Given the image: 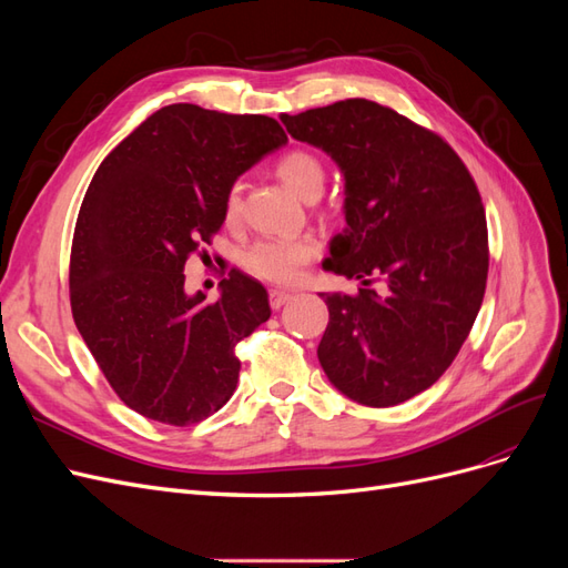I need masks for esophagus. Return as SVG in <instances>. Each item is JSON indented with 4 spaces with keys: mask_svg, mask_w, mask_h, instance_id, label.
Here are the masks:
<instances>
[{
    "mask_svg": "<svg viewBox=\"0 0 568 568\" xmlns=\"http://www.w3.org/2000/svg\"><path fill=\"white\" fill-rule=\"evenodd\" d=\"M291 298H294V294H291V291H282V288H272V291H270V305H272V311H280V307L286 305Z\"/></svg>",
    "mask_w": 568,
    "mask_h": 568,
    "instance_id": "34e87169",
    "label": "esophagus"
}]
</instances>
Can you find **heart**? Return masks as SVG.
I'll return each instance as SVG.
<instances>
[{
	"instance_id": "heart-1",
	"label": "heart",
	"mask_w": 568,
	"mask_h": 568,
	"mask_svg": "<svg viewBox=\"0 0 568 568\" xmlns=\"http://www.w3.org/2000/svg\"><path fill=\"white\" fill-rule=\"evenodd\" d=\"M280 180L301 199L313 201L322 194L324 163L313 151L291 149L277 161ZM222 215L236 222L242 215V186L232 184L222 201ZM320 255V244L313 236H265L253 242L242 253V265L253 277L272 284H294L301 280L303 267Z\"/></svg>"
}]
</instances>
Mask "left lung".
Segmentation results:
<instances>
[{
  "label": "left lung",
  "instance_id": "left-lung-1",
  "mask_svg": "<svg viewBox=\"0 0 568 568\" xmlns=\"http://www.w3.org/2000/svg\"><path fill=\"white\" fill-rule=\"evenodd\" d=\"M282 123L343 170L348 230L324 270L363 280L357 294H320L322 369L359 405L415 398L453 365L486 294L488 225L469 168L440 134L369 99Z\"/></svg>",
  "mask_w": 568,
  "mask_h": 568
}]
</instances>
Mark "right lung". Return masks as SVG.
<instances>
[{
	"instance_id": "obj_1",
	"label": "right lung",
	"mask_w": 568,
	"mask_h": 568,
	"mask_svg": "<svg viewBox=\"0 0 568 568\" xmlns=\"http://www.w3.org/2000/svg\"><path fill=\"white\" fill-rule=\"evenodd\" d=\"M284 142L274 118L173 104L94 173L73 232L71 311L106 382L142 417L189 426L232 398L236 346L267 322V291L222 265V296L189 298L184 265L209 257L234 180Z\"/></svg>"
}]
</instances>
